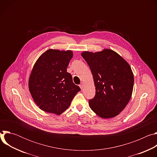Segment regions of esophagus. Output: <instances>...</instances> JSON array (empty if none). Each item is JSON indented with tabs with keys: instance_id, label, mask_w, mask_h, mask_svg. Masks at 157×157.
<instances>
[{
	"instance_id": "esophagus-1",
	"label": "esophagus",
	"mask_w": 157,
	"mask_h": 157,
	"mask_svg": "<svg viewBox=\"0 0 157 157\" xmlns=\"http://www.w3.org/2000/svg\"><path fill=\"white\" fill-rule=\"evenodd\" d=\"M84 86V84L83 82H82V83L80 84V86H79V87H80V88H81V89H83Z\"/></svg>"
}]
</instances>
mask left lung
Here are the masks:
<instances>
[{
  "label": "left lung",
  "mask_w": 157,
  "mask_h": 157,
  "mask_svg": "<svg viewBox=\"0 0 157 157\" xmlns=\"http://www.w3.org/2000/svg\"><path fill=\"white\" fill-rule=\"evenodd\" d=\"M81 56L91 70L96 95L89 101L91 109L102 119L119 115L132 97L134 77L129 64L116 52L108 48Z\"/></svg>",
  "instance_id": "8db88e82"
}]
</instances>
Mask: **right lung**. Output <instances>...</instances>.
I'll return each mask as SVG.
<instances>
[{
  "mask_svg": "<svg viewBox=\"0 0 157 157\" xmlns=\"http://www.w3.org/2000/svg\"><path fill=\"white\" fill-rule=\"evenodd\" d=\"M73 56L71 50L50 49L36 61L29 77V88L41 110L59 116L69 107L81 90L67 72Z\"/></svg>",
  "mask_w": 157,
  "mask_h": 157,
  "instance_id": "1",
  "label": "right lung"
}]
</instances>
